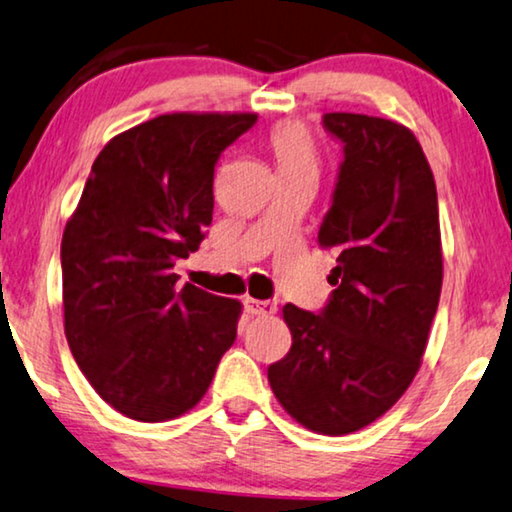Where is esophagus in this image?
<instances>
[{
    "label": "esophagus",
    "instance_id": "obj_1",
    "mask_svg": "<svg viewBox=\"0 0 512 512\" xmlns=\"http://www.w3.org/2000/svg\"><path fill=\"white\" fill-rule=\"evenodd\" d=\"M244 309L249 314H258V316H272L277 311V305L270 300H254V298H244Z\"/></svg>",
    "mask_w": 512,
    "mask_h": 512
}]
</instances>
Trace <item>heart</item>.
Here are the masks:
<instances>
[{"label":"heart","instance_id":"1","mask_svg":"<svg viewBox=\"0 0 512 512\" xmlns=\"http://www.w3.org/2000/svg\"><path fill=\"white\" fill-rule=\"evenodd\" d=\"M268 145L277 161L279 175L316 170V145L309 129L300 122H281L270 131Z\"/></svg>","mask_w":512,"mask_h":512}]
</instances>
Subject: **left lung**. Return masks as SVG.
<instances>
[{
	"instance_id": "obj_1",
	"label": "left lung",
	"mask_w": 512,
	"mask_h": 512,
	"mask_svg": "<svg viewBox=\"0 0 512 512\" xmlns=\"http://www.w3.org/2000/svg\"><path fill=\"white\" fill-rule=\"evenodd\" d=\"M342 143L318 242L337 256L321 311L284 307L293 346L268 367L279 404L314 432L342 436L381 418L409 388L441 295L436 184L402 124L325 113Z\"/></svg>"
}]
</instances>
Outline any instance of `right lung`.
<instances>
[{
    "instance_id": "obj_1",
    "label": "right lung",
    "mask_w": 512,
    "mask_h": 512,
    "mask_svg": "<svg viewBox=\"0 0 512 512\" xmlns=\"http://www.w3.org/2000/svg\"><path fill=\"white\" fill-rule=\"evenodd\" d=\"M256 115H159L94 159L64 228V332L80 372L122 416L164 422L201 402L238 335L240 302L177 286L205 240L214 166Z\"/></svg>"
}]
</instances>
